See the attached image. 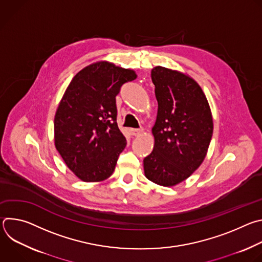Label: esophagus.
Masks as SVG:
<instances>
[{"mask_svg":"<svg viewBox=\"0 0 262 262\" xmlns=\"http://www.w3.org/2000/svg\"><path fill=\"white\" fill-rule=\"evenodd\" d=\"M143 133V129H138V128H129V134L132 136H135V137H138V136H141V134Z\"/></svg>","mask_w":262,"mask_h":262,"instance_id":"obj_1","label":"esophagus"}]
</instances>
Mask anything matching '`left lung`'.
Segmentation results:
<instances>
[{
  "label": "left lung",
  "mask_w": 262,
  "mask_h": 262,
  "mask_svg": "<svg viewBox=\"0 0 262 262\" xmlns=\"http://www.w3.org/2000/svg\"><path fill=\"white\" fill-rule=\"evenodd\" d=\"M158 116L152 152L144 163L150 181L174 186L203 163L213 132L212 115L199 84L181 71L157 66L151 70Z\"/></svg>",
  "instance_id": "left-lung-1"
}]
</instances>
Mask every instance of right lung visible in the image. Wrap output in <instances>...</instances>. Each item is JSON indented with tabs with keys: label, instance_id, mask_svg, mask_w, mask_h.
I'll use <instances>...</instances> for the list:
<instances>
[{
	"label": "right lung",
	"instance_id": "obj_1",
	"mask_svg": "<svg viewBox=\"0 0 262 262\" xmlns=\"http://www.w3.org/2000/svg\"><path fill=\"white\" fill-rule=\"evenodd\" d=\"M137 79L133 69L107 61L92 63L73 77L56 111L55 146L66 166L85 182L113 174L126 140L118 128L116 96Z\"/></svg>",
	"mask_w": 262,
	"mask_h": 262
}]
</instances>
